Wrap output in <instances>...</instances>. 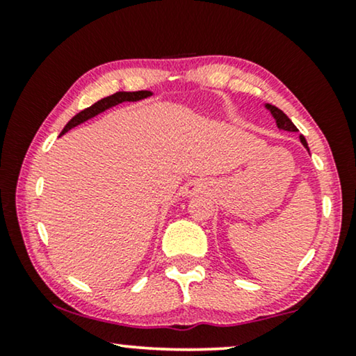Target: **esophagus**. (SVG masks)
Instances as JSON below:
<instances>
[{
  "label": "esophagus",
  "mask_w": 356,
  "mask_h": 356,
  "mask_svg": "<svg viewBox=\"0 0 356 356\" xmlns=\"http://www.w3.org/2000/svg\"><path fill=\"white\" fill-rule=\"evenodd\" d=\"M194 191H196V188H194L193 184H188V186H184V189H183L184 196H191V194H194Z\"/></svg>",
  "instance_id": "esophagus-1"
}]
</instances>
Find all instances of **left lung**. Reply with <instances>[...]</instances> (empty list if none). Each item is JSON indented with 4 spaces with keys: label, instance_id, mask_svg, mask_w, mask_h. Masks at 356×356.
Wrapping results in <instances>:
<instances>
[{
    "label": "left lung",
    "instance_id": "1",
    "mask_svg": "<svg viewBox=\"0 0 356 356\" xmlns=\"http://www.w3.org/2000/svg\"><path fill=\"white\" fill-rule=\"evenodd\" d=\"M266 108L270 111L272 116H274V120H275V123H277V128L284 129V131H290V133H296V131H298V129H296V126L291 123V120L289 118V116H286L280 108H277V106L270 105V104H266ZM300 140H301V144H303L305 147H306V150H308V152H309L308 143H306L305 136H300Z\"/></svg>",
    "mask_w": 356,
    "mask_h": 356
}]
</instances>
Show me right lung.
<instances>
[{"mask_svg":"<svg viewBox=\"0 0 356 356\" xmlns=\"http://www.w3.org/2000/svg\"><path fill=\"white\" fill-rule=\"evenodd\" d=\"M150 95H152V92L150 90H138V92H116V94H113V95L105 97V99L95 102L94 105L89 106V108L82 110L76 116H72V118L70 120V123H67L65 126V129L61 131L60 136L67 133V131L74 128V126L84 123V121L90 120V118H94V116L102 113V111L111 108V106L123 104V102H138V100L147 99V97H150Z\"/></svg>","mask_w":356,"mask_h":356,"instance_id":"add662e5","label":"right lung"}]
</instances>
